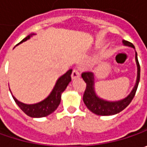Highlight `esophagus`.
Listing matches in <instances>:
<instances>
[{
	"label": "esophagus",
	"instance_id": "esophagus-1",
	"mask_svg": "<svg viewBox=\"0 0 147 147\" xmlns=\"http://www.w3.org/2000/svg\"><path fill=\"white\" fill-rule=\"evenodd\" d=\"M80 76V74H79V72L78 69H73V72H72V79H75V78H79Z\"/></svg>",
	"mask_w": 147,
	"mask_h": 147
}]
</instances>
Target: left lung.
I'll list each match as a JSON object with an SVG mask.
<instances>
[{
    "label": "left lung",
    "mask_w": 147,
    "mask_h": 147,
    "mask_svg": "<svg viewBox=\"0 0 147 147\" xmlns=\"http://www.w3.org/2000/svg\"><path fill=\"white\" fill-rule=\"evenodd\" d=\"M123 44L126 47H129L135 49L134 46L131 42L123 40ZM135 59H136V64L138 67V74H137V80L136 83L133 87V90L131 92L127 95L126 97L115 100V101H110L106 100L104 99L100 98L97 96L95 91V75L92 72H86L82 73V78L84 80V82L87 83L86 90L83 94V102L88 107V109L90 111H92L95 115L102 116L114 115L116 114H119L123 110L130 102L135 96V93L137 92V89L138 87L139 80H140V65H139L138 59V54L136 52L135 54Z\"/></svg>",
    "instance_id": "1"
}]
</instances>
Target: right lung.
<instances>
[{"label":"right lung","instance_id":"1","mask_svg":"<svg viewBox=\"0 0 147 147\" xmlns=\"http://www.w3.org/2000/svg\"><path fill=\"white\" fill-rule=\"evenodd\" d=\"M33 35L35 34L32 33L27 36L19 44L30 39V37ZM71 74H72V69H69L67 71L65 74L59 77L55 82V87L52 89L51 92L49 94V96L47 98H45L40 102H37L35 104H24L20 100H18L14 96H12L14 98L15 103L18 105V106L27 115L30 116L32 118L46 117L52 114L59 106L60 100H61V94L63 93V92L66 89L69 83L71 82Z\"/></svg>","mask_w":147,"mask_h":147}]
</instances>
